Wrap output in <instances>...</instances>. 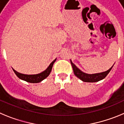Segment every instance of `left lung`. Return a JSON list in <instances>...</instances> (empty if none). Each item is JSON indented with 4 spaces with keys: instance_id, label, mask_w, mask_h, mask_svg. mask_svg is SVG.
I'll use <instances>...</instances> for the list:
<instances>
[{
    "instance_id": "8db88e82",
    "label": "left lung",
    "mask_w": 124,
    "mask_h": 124,
    "mask_svg": "<svg viewBox=\"0 0 124 124\" xmlns=\"http://www.w3.org/2000/svg\"><path fill=\"white\" fill-rule=\"evenodd\" d=\"M70 61H71V64L72 67H73L74 75L77 78H78L79 79L83 81V82H87V83H96V82H98L99 81L102 80L103 79H104L107 76V74H109V73L110 71V70H112L114 66L113 64V66L110 69H109L106 71L99 73H94V74H87V73H84V72L82 71L81 70H79L72 62L71 60H70Z\"/></svg>"
}]
</instances>
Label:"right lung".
Returning a JSON list of instances; mask_svg holds the SVG:
<instances>
[{
  "label": "right lung",
  "mask_w": 124,
  "mask_h": 124,
  "mask_svg": "<svg viewBox=\"0 0 124 124\" xmlns=\"http://www.w3.org/2000/svg\"><path fill=\"white\" fill-rule=\"evenodd\" d=\"M56 60V58L53 61L50 63V65L48 66V67L47 68L45 71H42L41 73H38V74H22V73H18L17 71H15L14 69L12 68L13 71H14L15 74L17 75V77L20 78V79L23 80L25 81L28 82V83H38L42 81L43 80L46 78L50 74L52 70L53 65L54 64V63Z\"/></svg>",
  "instance_id": "add662e5"
}]
</instances>
